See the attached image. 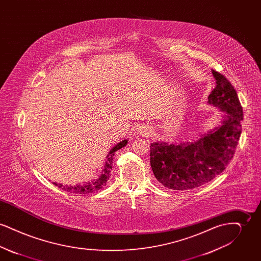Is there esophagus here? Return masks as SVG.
I'll use <instances>...</instances> for the list:
<instances>
[{
	"instance_id": "34e87169",
	"label": "esophagus",
	"mask_w": 261,
	"mask_h": 261,
	"mask_svg": "<svg viewBox=\"0 0 261 261\" xmlns=\"http://www.w3.org/2000/svg\"><path fill=\"white\" fill-rule=\"evenodd\" d=\"M149 133H150V131H149V128H147V127H142L140 129V134L142 136H147V135H149Z\"/></svg>"
}]
</instances>
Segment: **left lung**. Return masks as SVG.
I'll list each match as a JSON object with an SVG mask.
<instances>
[{
    "instance_id": "8db88e82",
    "label": "left lung",
    "mask_w": 261,
    "mask_h": 261,
    "mask_svg": "<svg viewBox=\"0 0 261 261\" xmlns=\"http://www.w3.org/2000/svg\"><path fill=\"white\" fill-rule=\"evenodd\" d=\"M211 72L216 85L208 102L228 113L223 125L194 143L150 145L153 175L168 189L189 191L202 186L221 173L234 158L242 132L243 108L229 80L214 69Z\"/></svg>"
}]
</instances>
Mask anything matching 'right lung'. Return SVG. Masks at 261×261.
Masks as SVG:
<instances>
[{
	"mask_svg": "<svg viewBox=\"0 0 261 261\" xmlns=\"http://www.w3.org/2000/svg\"><path fill=\"white\" fill-rule=\"evenodd\" d=\"M126 144H127V140H124V141L120 142L118 145H116V146L110 151L109 156H108V162H106V166H105L103 172H102L101 176L99 177V179L94 180V181H92V182H88V183L82 184V185L63 187L62 188V190L66 191V192H68V193L79 194V195H86V194H91V193H93V192L99 191L101 188H103V187L107 185L108 180H109L110 177H111V172H112V160H113L114 152L117 151L118 149H122L123 147L126 146ZM54 185H55V186L60 187V188H61L62 186L61 184H57V183H54Z\"/></svg>",
	"mask_w": 261,
	"mask_h": 261,
	"instance_id": "1",
	"label": "right lung"
}]
</instances>
